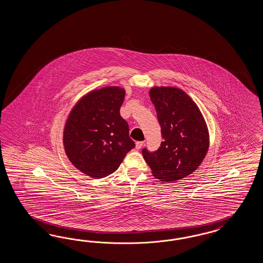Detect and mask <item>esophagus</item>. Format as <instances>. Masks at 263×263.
Here are the masks:
<instances>
[{
    "label": "esophagus",
    "mask_w": 263,
    "mask_h": 263,
    "mask_svg": "<svg viewBox=\"0 0 263 263\" xmlns=\"http://www.w3.org/2000/svg\"><path fill=\"white\" fill-rule=\"evenodd\" d=\"M143 145H144V142H137L136 143V149H138V151L141 149Z\"/></svg>",
    "instance_id": "esophagus-1"
}]
</instances>
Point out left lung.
Segmentation results:
<instances>
[{"mask_svg":"<svg viewBox=\"0 0 263 263\" xmlns=\"http://www.w3.org/2000/svg\"><path fill=\"white\" fill-rule=\"evenodd\" d=\"M155 107L164 141L157 152L143 148V159L153 176L165 183L193 174L206 156L209 132L205 120L190 96L175 87H153Z\"/></svg>","mask_w":263,"mask_h":263,"instance_id":"obj_1","label":"left lung"}]
</instances>
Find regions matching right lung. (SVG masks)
<instances>
[{
  "mask_svg": "<svg viewBox=\"0 0 263 263\" xmlns=\"http://www.w3.org/2000/svg\"><path fill=\"white\" fill-rule=\"evenodd\" d=\"M125 89L116 86L97 88L82 96L65 121L64 152L84 175L102 178L120 167L135 143L128 123L120 117Z\"/></svg>",
  "mask_w": 263,
  "mask_h": 263,
  "instance_id": "right-lung-1",
  "label": "right lung"
}]
</instances>
